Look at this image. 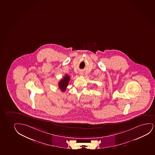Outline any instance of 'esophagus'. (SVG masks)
<instances>
[{"label":"esophagus","instance_id":"obj_1","mask_svg":"<svg viewBox=\"0 0 155 155\" xmlns=\"http://www.w3.org/2000/svg\"><path fill=\"white\" fill-rule=\"evenodd\" d=\"M80 75H82V73H80Z\"/></svg>","mask_w":155,"mask_h":155}]
</instances>
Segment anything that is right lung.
Segmentation results:
<instances>
[{"instance_id":"add662e5","label":"right lung","mask_w":155,"mask_h":155,"mask_svg":"<svg viewBox=\"0 0 155 155\" xmlns=\"http://www.w3.org/2000/svg\"><path fill=\"white\" fill-rule=\"evenodd\" d=\"M70 80V78L68 75L66 74L65 77L61 80L59 83V87L62 92H64L67 86L68 85L69 81Z\"/></svg>"}]
</instances>
